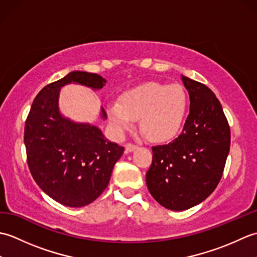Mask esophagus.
Wrapping results in <instances>:
<instances>
[{
	"mask_svg": "<svg viewBox=\"0 0 257 257\" xmlns=\"http://www.w3.org/2000/svg\"><path fill=\"white\" fill-rule=\"evenodd\" d=\"M125 151H128V152H132V151H134L135 149H137V145H134V144H132V143H128V144H125Z\"/></svg>",
	"mask_w": 257,
	"mask_h": 257,
	"instance_id": "obj_1",
	"label": "esophagus"
}]
</instances>
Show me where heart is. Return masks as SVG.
Instances as JSON below:
<instances>
[{
	"mask_svg": "<svg viewBox=\"0 0 257 257\" xmlns=\"http://www.w3.org/2000/svg\"><path fill=\"white\" fill-rule=\"evenodd\" d=\"M188 96L179 84L147 81L120 96L107 106L108 117L119 133L130 129L139 119V128L152 143L176 137L184 122Z\"/></svg>",
	"mask_w": 257,
	"mask_h": 257,
	"instance_id": "obj_1",
	"label": "heart"
}]
</instances>
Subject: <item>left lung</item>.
<instances>
[{
  "label": "left lung",
  "instance_id": "8db88e82",
  "mask_svg": "<svg viewBox=\"0 0 257 257\" xmlns=\"http://www.w3.org/2000/svg\"><path fill=\"white\" fill-rule=\"evenodd\" d=\"M190 96V113L172 143L152 147L146 182L150 194L169 210L190 209L219 184L230 151L231 130L209 87L182 76Z\"/></svg>",
  "mask_w": 257,
  "mask_h": 257
}]
</instances>
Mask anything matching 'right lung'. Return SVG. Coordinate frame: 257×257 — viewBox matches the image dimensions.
<instances>
[{"mask_svg": "<svg viewBox=\"0 0 257 257\" xmlns=\"http://www.w3.org/2000/svg\"><path fill=\"white\" fill-rule=\"evenodd\" d=\"M72 81L94 89L106 83L98 74L72 72L45 86L26 118L24 144L27 165L38 187L58 203L79 207L91 203L107 188L124 148L103 138L95 125L74 123L61 116L59 89Z\"/></svg>", "mask_w": 257, "mask_h": 257, "instance_id": "right-lung-1", "label": "right lung"}]
</instances>
